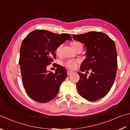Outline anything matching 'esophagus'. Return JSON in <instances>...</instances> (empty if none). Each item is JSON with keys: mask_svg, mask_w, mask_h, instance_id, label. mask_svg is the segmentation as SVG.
I'll use <instances>...</instances> for the list:
<instances>
[{"mask_svg": "<svg viewBox=\"0 0 130 130\" xmlns=\"http://www.w3.org/2000/svg\"><path fill=\"white\" fill-rule=\"evenodd\" d=\"M72 73H73L72 71H67V75H68V76L71 75Z\"/></svg>", "mask_w": 130, "mask_h": 130, "instance_id": "obj_1", "label": "esophagus"}]
</instances>
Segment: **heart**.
Listing matches in <instances>:
<instances>
[{
	"label": "heart",
	"instance_id": "1",
	"mask_svg": "<svg viewBox=\"0 0 130 130\" xmlns=\"http://www.w3.org/2000/svg\"><path fill=\"white\" fill-rule=\"evenodd\" d=\"M80 43L78 42H73L72 43V46L73 47V46L77 45H78V44H80ZM62 45H60L57 48H56L55 52L57 54H59L60 50H61V48H62ZM77 62H78V60H68L64 63V65L66 66V67H67V68H70V69H74V68L76 67Z\"/></svg>",
	"mask_w": 130,
	"mask_h": 130
}]
</instances>
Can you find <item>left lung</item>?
Listing matches in <instances>:
<instances>
[{
	"instance_id": "obj_1",
	"label": "left lung",
	"mask_w": 130,
	"mask_h": 130,
	"mask_svg": "<svg viewBox=\"0 0 130 130\" xmlns=\"http://www.w3.org/2000/svg\"><path fill=\"white\" fill-rule=\"evenodd\" d=\"M73 38L84 43L86 47V58L81 64V71L84 72L90 70L91 71L89 76L78 72L80 80L76 83L77 91L87 100L97 101L107 94L116 79L117 71L116 45L106 34L99 31L73 35Z\"/></svg>"
}]
</instances>
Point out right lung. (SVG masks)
I'll list each match as a JSON object with an SVG mask.
<instances>
[{
  "mask_svg": "<svg viewBox=\"0 0 130 130\" xmlns=\"http://www.w3.org/2000/svg\"><path fill=\"white\" fill-rule=\"evenodd\" d=\"M71 38L67 33L36 30L23 41L19 64L24 87L31 99L45 103L58 93L61 84L67 77V71L58 64L55 73L47 71L46 68L56 58V48Z\"/></svg>",
  "mask_w": 130,
  "mask_h": 130,
  "instance_id": "add662e5",
  "label": "right lung"
}]
</instances>
